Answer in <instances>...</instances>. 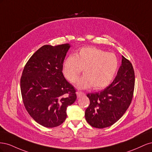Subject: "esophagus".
<instances>
[{
	"label": "esophagus",
	"instance_id": "obj_1",
	"mask_svg": "<svg viewBox=\"0 0 152 152\" xmlns=\"http://www.w3.org/2000/svg\"><path fill=\"white\" fill-rule=\"evenodd\" d=\"M77 97L78 98H80V97H81V96H84V93H83V92H81V91H77Z\"/></svg>",
	"mask_w": 152,
	"mask_h": 152
}]
</instances>
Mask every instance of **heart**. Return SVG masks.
<instances>
[{
    "label": "heart",
    "instance_id": "heart-1",
    "mask_svg": "<svg viewBox=\"0 0 152 152\" xmlns=\"http://www.w3.org/2000/svg\"><path fill=\"white\" fill-rule=\"evenodd\" d=\"M117 68L118 59L113 53L96 48H84L76 56L70 55L65 58L63 73L68 81L73 83L83 69L84 75L78 81V87L86 89L93 86L98 90L111 83Z\"/></svg>",
    "mask_w": 152,
    "mask_h": 152
}]
</instances>
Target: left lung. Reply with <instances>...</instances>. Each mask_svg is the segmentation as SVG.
Masks as SVG:
<instances>
[{"label":"left lung","instance_id":"8db88e82","mask_svg":"<svg viewBox=\"0 0 152 152\" xmlns=\"http://www.w3.org/2000/svg\"><path fill=\"white\" fill-rule=\"evenodd\" d=\"M122 58V65L112 83L103 91L87 94L90 103L85 117L92 127L103 129L112 126L131 104L134 90V71L130 61Z\"/></svg>","mask_w":152,"mask_h":152}]
</instances>
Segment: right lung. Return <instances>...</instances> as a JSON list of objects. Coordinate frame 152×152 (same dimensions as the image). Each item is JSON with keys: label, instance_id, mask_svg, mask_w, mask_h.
<instances>
[{"label": "right lung", "instance_id": "add662e5", "mask_svg": "<svg viewBox=\"0 0 152 152\" xmlns=\"http://www.w3.org/2000/svg\"><path fill=\"white\" fill-rule=\"evenodd\" d=\"M70 45H44L32 55L23 70V102L34 120L45 127L65 121L66 108L77 99L76 90L63 74V63Z\"/></svg>", "mask_w": 152, "mask_h": 152}]
</instances>
